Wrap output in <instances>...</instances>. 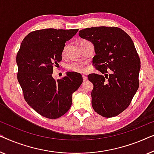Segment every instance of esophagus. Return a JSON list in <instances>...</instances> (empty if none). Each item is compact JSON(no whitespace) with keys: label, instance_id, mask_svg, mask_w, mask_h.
<instances>
[{"label":"esophagus","instance_id":"obj_1","mask_svg":"<svg viewBox=\"0 0 154 154\" xmlns=\"http://www.w3.org/2000/svg\"><path fill=\"white\" fill-rule=\"evenodd\" d=\"M82 77H83V81L84 82H85V81H86V80H87V76H86V75H82Z\"/></svg>","mask_w":154,"mask_h":154}]
</instances>
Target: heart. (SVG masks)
I'll use <instances>...</instances> for the list:
<instances>
[{
    "instance_id": "heart-1",
    "label": "heart",
    "mask_w": 154,
    "mask_h": 154,
    "mask_svg": "<svg viewBox=\"0 0 154 154\" xmlns=\"http://www.w3.org/2000/svg\"><path fill=\"white\" fill-rule=\"evenodd\" d=\"M87 40H80L79 45L82 44V42H86ZM66 49H67V45H65L63 48L62 49L61 51V55L64 56L66 55ZM67 69L69 71H72V72H79V73H82L84 72L85 70V66H84V64L82 62H71L70 63L67 65Z\"/></svg>"
}]
</instances>
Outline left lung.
<instances>
[{
	"label": "left lung",
	"instance_id": "1",
	"mask_svg": "<svg viewBox=\"0 0 154 154\" xmlns=\"http://www.w3.org/2000/svg\"><path fill=\"white\" fill-rule=\"evenodd\" d=\"M79 35L94 45L93 66L102 73L88 76L94 84L92 107L104 117L117 116L128 107L140 85V59L133 40L115 26L86 28Z\"/></svg>",
	"mask_w": 154,
	"mask_h": 154
}]
</instances>
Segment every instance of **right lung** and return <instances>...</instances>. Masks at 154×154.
Segmentation results:
<instances>
[{
    "label": "right lung",
    "mask_w": 154,
    "mask_h": 154,
    "mask_svg": "<svg viewBox=\"0 0 154 154\" xmlns=\"http://www.w3.org/2000/svg\"><path fill=\"white\" fill-rule=\"evenodd\" d=\"M79 29H45L32 31L21 42L17 54V79L25 100L44 117L55 119L72 105V94L83 82L81 74L67 72L62 79L52 77L54 67L62 60L65 43Z\"/></svg>",
    "instance_id": "obj_1"
}]
</instances>
